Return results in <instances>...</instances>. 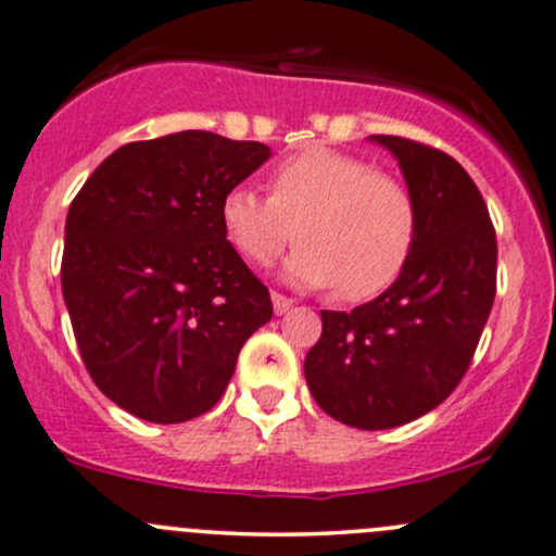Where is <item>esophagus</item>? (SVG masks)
I'll list each match as a JSON object with an SVG mask.
<instances>
[{
	"instance_id": "34e87169",
	"label": "esophagus",
	"mask_w": 556,
	"mask_h": 556,
	"mask_svg": "<svg viewBox=\"0 0 556 556\" xmlns=\"http://www.w3.org/2000/svg\"><path fill=\"white\" fill-rule=\"evenodd\" d=\"M271 303H274V314H277V316H282L292 308V300L285 298L282 292H271Z\"/></svg>"
}]
</instances>
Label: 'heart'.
<instances>
[{
  "mask_svg": "<svg viewBox=\"0 0 556 556\" xmlns=\"http://www.w3.org/2000/svg\"><path fill=\"white\" fill-rule=\"evenodd\" d=\"M266 193L245 185L229 188L219 201L222 235L256 266L271 264L295 235L282 277L298 287L337 285L344 300L374 298L400 277L416 245L410 190L329 146L316 143L282 159L266 177Z\"/></svg>",
  "mask_w": 556,
  "mask_h": 556,
  "instance_id": "1",
  "label": "heart"
}]
</instances>
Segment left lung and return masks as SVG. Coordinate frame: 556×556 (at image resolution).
I'll return each instance as SVG.
<instances>
[{"instance_id": "8db88e82", "label": "left lung", "mask_w": 556, "mask_h": 556, "mask_svg": "<svg viewBox=\"0 0 556 556\" xmlns=\"http://www.w3.org/2000/svg\"><path fill=\"white\" fill-rule=\"evenodd\" d=\"M368 140L397 159L416 201V245L371 303L321 311L305 381L331 418L381 431L426 416L460 384L494 305L496 235L455 159L397 136Z\"/></svg>"}]
</instances>
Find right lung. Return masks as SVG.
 Wrapping results in <instances>:
<instances>
[{"mask_svg": "<svg viewBox=\"0 0 556 556\" xmlns=\"http://www.w3.org/2000/svg\"><path fill=\"white\" fill-rule=\"evenodd\" d=\"M269 146L182 130L119 146L70 203L62 295L93 384L151 424L219 402L274 308L219 227Z\"/></svg>", "mask_w": 556, "mask_h": 556, "instance_id": "right-lung-1", "label": "right lung"}]
</instances>
